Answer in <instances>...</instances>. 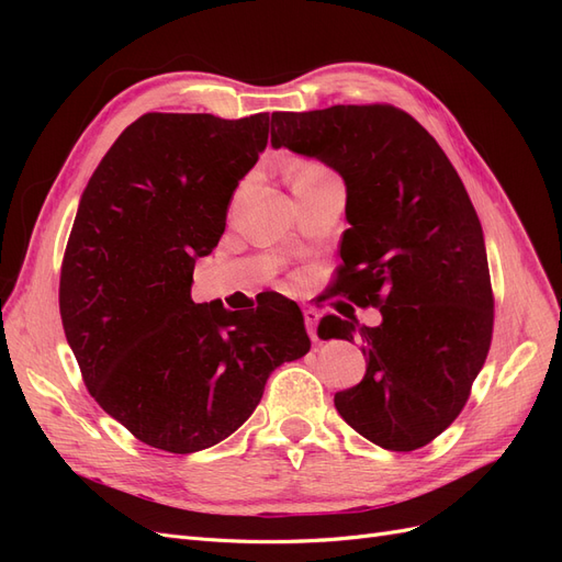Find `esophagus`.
Instances as JSON below:
<instances>
[{
	"mask_svg": "<svg viewBox=\"0 0 562 562\" xmlns=\"http://www.w3.org/2000/svg\"><path fill=\"white\" fill-rule=\"evenodd\" d=\"M302 314H304V326H307V333H310V337L314 339V337H316V323H318V312H316L314 307H304V310H302Z\"/></svg>",
	"mask_w": 562,
	"mask_h": 562,
	"instance_id": "1",
	"label": "esophagus"
}]
</instances>
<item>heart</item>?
Wrapping results in <instances>:
<instances>
[{
    "mask_svg": "<svg viewBox=\"0 0 562 562\" xmlns=\"http://www.w3.org/2000/svg\"><path fill=\"white\" fill-rule=\"evenodd\" d=\"M321 176H328V171H326V168H323V166L312 164V161L300 164V166L295 168V171H293V190H295V187L304 184V182H312V180L321 178Z\"/></svg>",
    "mask_w": 562,
    "mask_h": 562,
    "instance_id": "1",
    "label": "heart"
}]
</instances>
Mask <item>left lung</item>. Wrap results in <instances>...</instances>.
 <instances>
[{
    "label": "left lung",
    "instance_id": "obj_1",
    "mask_svg": "<svg viewBox=\"0 0 562 562\" xmlns=\"http://www.w3.org/2000/svg\"><path fill=\"white\" fill-rule=\"evenodd\" d=\"M271 147L342 176L347 223L337 285L375 328L323 316L321 339L366 342L363 380L335 394L351 429L411 452L462 413L492 339V288L481 220L446 151L391 105L271 114Z\"/></svg>",
    "mask_w": 562,
    "mask_h": 562
}]
</instances>
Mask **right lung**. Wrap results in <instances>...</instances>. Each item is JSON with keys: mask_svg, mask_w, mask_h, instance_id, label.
Masks as SVG:
<instances>
[{"mask_svg": "<svg viewBox=\"0 0 562 562\" xmlns=\"http://www.w3.org/2000/svg\"><path fill=\"white\" fill-rule=\"evenodd\" d=\"M269 114H143L81 194L60 271V318L91 396L143 443L187 454L232 436L267 378L312 342L297 304L241 314L196 304L192 274L225 232Z\"/></svg>", "mask_w": 562, "mask_h": 562, "instance_id": "right-lung-1", "label": "right lung"}]
</instances>
